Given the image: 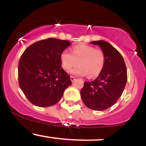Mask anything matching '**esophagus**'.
<instances>
[{
	"mask_svg": "<svg viewBox=\"0 0 146 146\" xmlns=\"http://www.w3.org/2000/svg\"><path fill=\"white\" fill-rule=\"evenodd\" d=\"M70 78H71V80L72 82H74L75 80V78H74L73 76H71V77H70Z\"/></svg>",
	"mask_w": 146,
	"mask_h": 146,
	"instance_id": "obj_1",
	"label": "esophagus"
}]
</instances>
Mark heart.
Here are the masks:
<instances>
[{
    "label": "heart",
    "instance_id": "heart-1",
    "mask_svg": "<svg viewBox=\"0 0 146 146\" xmlns=\"http://www.w3.org/2000/svg\"><path fill=\"white\" fill-rule=\"evenodd\" d=\"M60 59L63 68L66 70L71 69L78 62V67L73 68L70 72L79 76L88 75L90 78L100 75L105 63L103 51L86 44L75 46L73 48V53L64 50L62 52Z\"/></svg>",
    "mask_w": 146,
    "mask_h": 146
}]
</instances>
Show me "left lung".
I'll return each instance as SVG.
<instances>
[{
  "instance_id": "left-lung-1",
  "label": "left lung",
  "mask_w": 146,
  "mask_h": 146,
  "mask_svg": "<svg viewBox=\"0 0 146 146\" xmlns=\"http://www.w3.org/2000/svg\"><path fill=\"white\" fill-rule=\"evenodd\" d=\"M90 43L101 48L104 66L94 81L85 82L80 94L88 108L101 111L115 104L121 97L127 82V70L121 53L110 43L104 40Z\"/></svg>"
}]
</instances>
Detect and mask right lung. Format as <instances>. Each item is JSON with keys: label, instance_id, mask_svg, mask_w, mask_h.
<instances>
[{"label": "right lung", "instance_id": "obj_1", "mask_svg": "<svg viewBox=\"0 0 146 146\" xmlns=\"http://www.w3.org/2000/svg\"><path fill=\"white\" fill-rule=\"evenodd\" d=\"M71 44L67 40L48 38L30 45L18 64V82L29 101L39 107L56 104L72 84L62 68L61 53Z\"/></svg>", "mask_w": 146, "mask_h": 146}]
</instances>
